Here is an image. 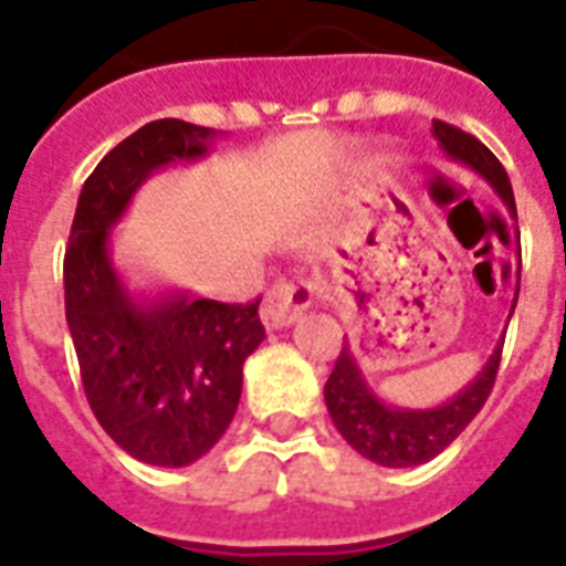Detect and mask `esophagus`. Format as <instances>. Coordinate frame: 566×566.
I'll return each mask as SVG.
<instances>
[{
	"label": "esophagus",
	"instance_id": "obj_1",
	"mask_svg": "<svg viewBox=\"0 0 566 566\" xmlns=\"http://www.w3.org/2000/svg\"><path fill=\"white\" fill-rule=\"evenodd\" d=\"M314 302V287L308 282H279L266 291L261 302V323L266 328L291 326L302 311Z\"/></svg>",
	"mask_w": 566,
	"mask_h": 566
}]
</instances>
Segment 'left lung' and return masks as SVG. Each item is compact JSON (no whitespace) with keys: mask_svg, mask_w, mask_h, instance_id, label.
Segmentation results:
<instances>
[{"mask_svg":"<svg viewBox=\"0 0 566 566\" xmlns=\"http://www.w3.org/2000/svg\"><path fill=\"white\" fill-rule=\"evenodd\" d=\"M431 135L438 137L440 149L452 161L467 164L470 170L479 172L502 196L509 211L517 217L509 172L479 137L467 135V132L449 126L443 119L431 123ZM514 305H517V296H514ZM514 305H511V314H514ZM500 358L502 340L493 349L491 361L484 364V370L461 394L452 396L449 402L438 405V408L408 411V408L385 405L373 394L367 381H364L361 370H358V361L349 353V346L344 344V349L337 355L335 370L326 381V408L346 443L355 452H361L364 458H370L381 467L426 464L434 455H440L470 426L475 413L482 411V405L488 402V396L493 390V381H496V373H500Z\"/></svg>","mask_w":566,"mask_h":566,"instance_id":"left-lung-1","label":"left lung"}]
</instances>
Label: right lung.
Here are the masks:
<instances>
[{"mask_svg":"<svg viewBox=\"0 0 566 566\" xmlns=\"http://www.w3.org/2000/svg\"><path fill=\"white\" fill-rule=\"evenodd\" d=\"M211 128L155 119L84 181L64 255L66 326L91 411L117 447L155 467H188L226 434L243 361L264 340L258 302L135 300L108 258V229L135 190L172 161L208 153Z\"/></svg>","mask_w":566,"mask_h":566,"instance_id":"right-lung-1","label":"right lung"}]
</instances>
